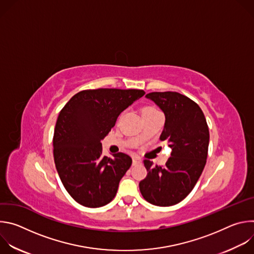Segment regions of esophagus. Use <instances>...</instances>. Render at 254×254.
Instances as JSON below:
<instances>
[{
    "label": "esophagus",
    "instance_id": "obj_1",
    "mask_svg": "<svg viewBox=\"0 0 254 254\" xmlns=\"http://www.w3.org/2000/svg\"><path fill=\"white\" fill-rule=\"evenodd\" d=\"M139 164H141V160H140L139 158L135 157V158H133V159H132V165H133V166H135V165H139Z\"/></svg>",
    "mask_w": 254,
    "mask_h": 254
}]
</instances>
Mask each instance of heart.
I'll use <instances>...</instances> for the list:
<instances>
[{
  "label": "heart",
  "instance_id": "obj_1",
  "mask_svg": "<svg viewBox=\"0 0 254 254\" xmlns=\"http://www.w3.org/2000/svg\"><path fill=\"white\" fill-rule=\"evenodd\" d=\"M159 112L156 107L151 106V105H147V106H143L142 110H141V116L142 115H149V114H153Z\"/></svg>",
  "mask_w": 254,
  "mask_h": 254
}]
</instances>
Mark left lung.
Wrapping results in <instances>:
<instances>
[{"label":"left lung","mask_w":254,"mask_h":254,"mask_svg":"<svg viewBox=\"0 0 254 254\" xmlns=\"http://www.w3.org/2000/svg\"><path fill=\"white\" fill-rule=\"evenodd\" d=\"M146 96L165 114L160 139L168 141L172 153L164 166L143 160L148 175L139 182V191L153 205L172 206L184 200L198 182L206 165L209 128L200 106L186 95L164 91Z\"/></svg>","instance_id":"8db88e82"}]
</instances>
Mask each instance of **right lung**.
Returning <instances> with one entry per match:
<instances>
[{
	"label": "right lung",
	"instance_id": "add662e5",
	"mask_svg": "<svg viewBox=\"0 0 254 254\" xmlns=\"http://www.w3.org/2000/svg\"><path fill=\"white\" fill-rule=\"evenodd\" d=\"M143 94L141 89H86L60 111L53 135L54 162L64 188L77 203L97 208L116 197L132 161L124 153L113 159L103 156L100 140L121 113Z\"/></svg>",
	"mask_w": 254,
	"mask_h": 254
}]
</instances>
